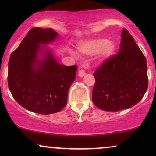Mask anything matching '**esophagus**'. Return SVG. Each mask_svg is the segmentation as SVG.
I'll return each mask as SVG.
<instances>
[{
  "label": "esophagus",
  "instance_id": "34e87169",
  "mask_svg": "<svg viewBox=\"0 0 156 156\" xmlns=\"http://www.w3.org/2000/svg\"><path fill=\"white\" fill-rule=\"evenodd\" d=\"M82 67L84 68H87V67H89V65L87 63H84V64H83V65H82ZM78 74H79V76H80V77H83V76H84L85 74H86V73H85V71L84 69H81L80 71H79Z\"/></svg>",
  "mask_w": 156,
  "mask_h": 156
}]
</instances>
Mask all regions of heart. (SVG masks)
<instances>
[{
  "instance_id": "1",
  "label": "heart",
  "mask_w": 156,
  "mask_h": 156,
  "mask_svg": "<svg viewBox=\"0 0 156 156\" xmlns=\"http://www.w3.org/2000/svg\"><path fill=\"white\" fill-rule=\"evenodd\" d=\"M78 50L81 53L87 55L99 53V63H102L114 55L116 44L112 40L98 38L82 42L78 46Z\"/></svg>"
}]
</instances>
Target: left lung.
Instances as JSON below:
<instances>
[{
	"instance_id": "obj_1",
	"label": "left lung",
	"mask_w": 156,
	"mask_h": 156,
	"mask_svg": "<svg viewBox=\"0 0 156 156\" xmlns=\"http://www.w3.org/2000/svg\"><path fill=\"white\" fill-rule=\"evenodd\" d=\"M117 54L94 73L93 103L106 112H119L138 104L148 86L146 57L129 32L123 29Z\"/></svg>"
}]
</instances>
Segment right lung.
I'll use <instances>...</instances> for the list:
<instances>
[{
  "mask_svg": "<svg viewBox=\"0 0 156 156\" xmlns=\"http://www.w3.org/2000/svg\"><path fill=\"white\" fill-rule=\"evenodd\" d=\"M58 37L52 28L30 30L8 62V83L12 97L25 109L48 115L60 112L75 80L77 66L60 65L45 46Z\"/></svg>",
  "mask_w": 156,
  "mask_h": 156,
  "instance_id": "add662e5",
  "label": "right lung"
}]
</instances>
